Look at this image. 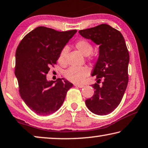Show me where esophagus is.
<instances>
[{
  "mask_svg": "<svg viewBox=\"0 0 148 148\" xmlns=\"http://www.w3.org/2000/svg\"><path fill=\"white\" fill-rule=\"evenodd\" d=\"M74 86L79 87V88H82V87H84V85H82V84H74Z\"/></svg>",
  "mask_w": 148,
  "mask_h": 148,
  "instance_id": "34e87169",
  "label": "esophagus"
}]
</instances>
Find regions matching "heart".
Wrapping results in <instances>:
<instances>
[{
  "instance_id": "1",
  "label": "heart",
  "mask_w": 148,
  "mask_h": 148,
  "mask_svg": "<svg viewBox=\"0 0 148 148\" xmlns=\"http://www.w3.org/2000/svg\"><path fill=\"white\" fill-rule=\"evenodd\" d=\"M74 46L84 56H88V59L91 60L93 56L91 53L93 50V46L89 41L84 38L77 40L74 43ZM68 52L67 47H64L60 51L57 61L59 63L64 66L66 64V54ZM89 69L86 66H72L65 72L64 76L69 81L73 83L80 84L84 82L86 77L89 74Z\"/></svg>"
}]
</instances>
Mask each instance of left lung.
<instances>
[{
    "label": "left lung",
    "instance_id": "8db88e82",
    "mask_svg": "<svg viewBox=\"0 0 148 148\" xmlns=\"http://www.w3.org/2000/svg\"><path fill=\"white\" fill-rule=\"evenodd\" d=\"M79 33L99 45V57L91 74L97 81L91 86L93 96L86 100V104L92 113L107 115L118 106L128 84L129 53L126 43L121 32L107 24L80 30ZM101 79L103 82L100 86Z\"/></svg>",
    "mask_w": 148,
    "mask_h": 148
}]
</instances>
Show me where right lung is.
I'll use <instances>...</instances> for the list:
<instances>
[{"label": "right lung", "instance_id": "obj_1", "mask_svg": "<svg viewBox=\"0 0 148 148\" xmlns=\"http://www.w3.org/2000/svg\"><path fill=\"white\" fill-rule=\"evenodd\" d=\"M76 32L38 27L26 34L17 47L15 74L20 96L36 114L47 116L59 110L73 86L60 78L53 85L56 81L47 82L46 74L57 64L60 51Z\"/></svg>", "mask_w": 148, "mask_h": 148}]
</instances>
